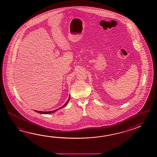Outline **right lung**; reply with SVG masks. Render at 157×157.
<instances>
[{"mask_svg":"<svg viewBox=\"0 0 157 157\" xmlns=\"http://www.w3.org/2000/svg\"><path fill=\"white\" fill-rule=\"evenodd\" d=\"M70 100V97H69V99H68V100H67V102L65 103L64 105H63V106L62 107H60L59 108H58V109H57L56 110H53V111H48V112H42V111H38V110H35L36 112H37V113H39L41 114H49V113H54V112H55L56 111H57V110H58V109H60L61 108H63V107H66V105H67V103H68V101Z\"/></svg>","mask_w":157,"mask_h":157,"instance_id":"right-lung-1","label":"right lung"}]
</instances>
